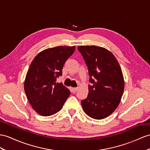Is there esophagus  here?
Listing matches in <instances>:
<instances>
[{
	"mask_svg": "<svg viewBox=\"0 0 150 150\" xmlns=\"http://www.w3.org/2000/svg\"><path fill=\"white\" fill-rule=\"evenodd\" d=\"M78 90V88H72L71 91L73 93H75Z\"/></svg>",
	"mask_w": 150,
	"mask_h": 150,
	"instance_id": "esophagus-1",
	"label": "esophagus"
}]
</instances>
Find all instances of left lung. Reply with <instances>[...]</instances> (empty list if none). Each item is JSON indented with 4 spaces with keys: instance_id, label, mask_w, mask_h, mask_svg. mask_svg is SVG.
<instances>
[{
    "instance_id": "1",
    "label": "left lung",
    "mask_w": 150,
    "mask_h": 150,
    "mask_svg": "<svg viewBox=\"0 0 150 150\" xmlns=\"http://www.w3.org/2000/svg\"><path fill=\"white\" fill-rule=\"evenodd\" d=\"M78 49L85 62L90 76L88 94L81 100L84 111L90 117H108L118 107L124 91V79L117 60L108 50L96 46Z\"/></svg>"
}]
</instances>
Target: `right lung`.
<instances>
[{
    "label": "right lung",
    "mask_w": 150,
    "mask_h": 150,
    "mask_svg": "<svg viewBox=\"0 0 150 150\" xmlns=\"http://www.w3.org/2000/svg\"><path fill=\"white\" fill-rule=\"evenodd\" d=\"M75 46H57L40 52L27 73L24 89L29 103L38 114L51 116L62 108L71 92L62 83L65 62L74 53Z\"/></svg>",
    "instance_id": "add662e5"
}]
</instances>
